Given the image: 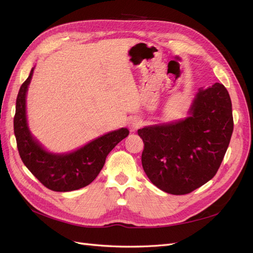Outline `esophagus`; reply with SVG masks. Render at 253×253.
Instances as JSON below:
<instances>
[{
  "label": "esophagus",
  "instance_id": "obj_1",
  "mask_svg": "<svg viewBox=\"0 0 253 253\" xmlns=\"http://www.w3.org/2000/svg\"><path fill=\"white\" fill-rule=\"evenodd\" d=\"M140 126H141V122L137 118L131 119L128 122V127H129V129H131V132H135L136 129H138L140 127Z\"/></svg>",
  "mask_w": 253,
  "mask_h": 253
}]
</instances>
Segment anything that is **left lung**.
<instances>
[{
  "instance_id": "left-lung-1",
  "label": "left lung",
  "mask_w": 253,
  "mask_h": 253,
  "mask_svg": "<svg viewBox=\"0 0 253 253\" xmlns=\"http://www.w3.org/2000/svg\"><path fill=\"white\" fill-rule=\"evenodd\" d=\"M233 132L232 104L220 83L198 89L189 117L138 129L142 168L160 190L191 193L216 174Z\"/></svg>"
}]
</instances>
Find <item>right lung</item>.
<instances>
[{"instance_id": "add662e5", "label": "right lung", "mask_w": 253, "mask_h": 253, "mask_svg": "<svg viewBox=\"0 0 253 253\" xmlns=\"http://www.w3.org/2000/svg\"><path fill=\"white\" fill-rule=\"evenodd\" d=\"M34 68L22 84L16 103L13 129L23 164L42 185L57 192L78 190L93 181L104 166L105 158L116 145L128 135L121 127L67 154H52L43 149L30 133L26 119V93Z\"/></svg>"}]
</instances>
